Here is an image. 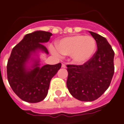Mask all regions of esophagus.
Here are the masks:
<instances>
[{
  "mask_svg": "<svg viewBox=\"0 0 124 124\" xmlns=\"http://www.w3.org/2000/svg\"><path fill=\"white\" fill-rule=\"evenodd\" d=\"M62 68H66V65L64 64V63H62V65H61Z\"/></svg>",
  "mask_w": 124,
  "mask_h": 124,
  "instance_id": "esophagus-1",
  "label": "esophagus"
}]
</instances>
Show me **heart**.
Masks as SVG:
<instances>
[{"label":"heart","mask_w":124,"mask_h":124,"mask_svg":"<svg viewBox=\"0 0 124 124\" xmlns=\"http://www.w3.org/2000/svg\"><path fill=\"white\" fill-rule=\"evenodd\" d=\"M96 46V41L93 37L76 34L62 38L57 42L56 47L50 46V50L58 56H70L73 63L82 65L93 56Z\"/></svg>","instance_id":"1"}]
</instances>
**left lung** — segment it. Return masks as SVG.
Listing matches in <instances>:
<instances>
[{"instance_id":"1","label":"left lung","mask_w":124,"mask_h":124,"mask_svg":"<svg viewBox=\"0 0 124 124\" xmlns=\"http://www.w3.org/2000/svg\"><path fill=\"white\" fill-rule=\"evenodd\" d=\"M95 39L97 50L83 65H68L67 86L74 98L81 101H93L110 85L115 71V52L107 39L89 31Z\"/></svg>"}]
</instances>
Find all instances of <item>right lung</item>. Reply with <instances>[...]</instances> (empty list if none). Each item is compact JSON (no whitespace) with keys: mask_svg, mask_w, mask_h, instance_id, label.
Wrapping results in <instances>:
<instances>
[{"mask_svg":"<svg viewBox=\"0 0 124 124\" xmlns=\"http://www.w3.org/2000/svg\"><path fill=\"white\" fill-rule=\"evenodd\" d=\"M52 35L43 31H34L26 34L12 50L7 65L8 80L13 91L24 101H43L47 95L51 79L61 68V63L39 67V59L31 57L38 50L48 54L42 43L49 41ZM29 59L33 62L31 69L26 66Z\"/></svg>","mask_w":124,"mask_h":124,"instance_id":"1","label":"right lung"}]
</instances>
